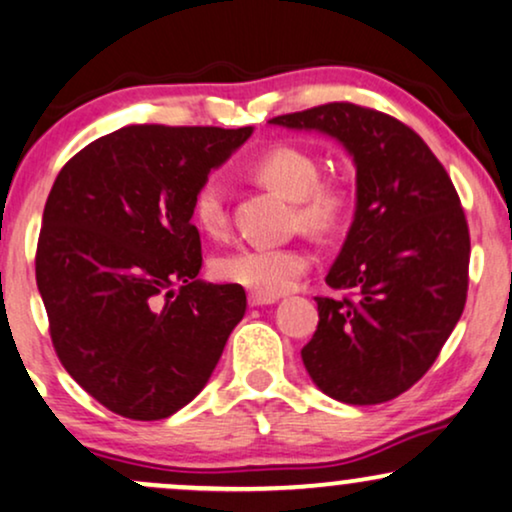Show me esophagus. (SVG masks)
I'll return each mask as SVG.
<instances>
[{"label":"esophagus","instance_id":"34e87169","mask_svg":"<svg viewBox=\"0 0 512 512\" xmlns=\"http://www.w3.org/2000/svg\"><path fill=\"white\" fill-rule=\"evenodd\" d=\"M277 296H266V294H256L251 292L249 294V306H268V304H275Z\"/></svg>","mask_w":512,"mask_h":512}]
</instances>
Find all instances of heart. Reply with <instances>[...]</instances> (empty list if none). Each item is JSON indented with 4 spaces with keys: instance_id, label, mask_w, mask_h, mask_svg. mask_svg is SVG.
Here are the masks:
<instances>
[{
    "instance_id": "1",
    "label": "heart",
    "mask_w": 512,
    "mask_h": 512,
    "mask_svg": "<svg viewBox=\"0 0 512 512\" xmlns=\"http://www.w3.org/2000/svg\"><path fill=\"white\" fill-rule=\"evenodd\" d=\"M251 175L289 201L296 223L311 235H332L351 211V194L339 180H320L318 161L304 149L280 144L251 163ZM192 218L206 235H225L230 225L225 189L220 180L201 182L192 197ZM311 258L299 246H242L216 258L213 275L227 285L277 296L292 289L306 273Z\"/></svg>"
}]
</instances>
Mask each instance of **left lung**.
<instances>
[{
  "mask_svg": "<svg viewBox=\"0 0 512 512\" xmlns=\"http://www.w3.org/2000/svg\"><path fill=\"white\" fill-rule=\"evenodd\" d=\"M320 130L356 163V216L315 296L318 330L301 358L332 399H396L432 368L468 299L470 230L458 192L432 149L389 113L351 102L275 116Z\"/></svg>",
  "mask_w": 512,
  "mask_h": 512,
  "instance_id": "8db88e82",
  "label": "left lung"
}]
</instances>
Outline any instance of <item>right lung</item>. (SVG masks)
I'll use <instances>...</instances> for the list:
<instances>
[{"label": "right lung", "mask_w": 512, "mask_h": 512, "mask_svg": "<svg viewBox=\"0 0 512 512\" xmlns=\"http://www.w3.org/2000/svg\"><path fill=\"white\" fill-rule=\"evenodd\" d=\"M251 128L125 125L80 149L42 213L35 277L56 356L111 413L163 420L204 389L244 318L199 280L192 197Z\"/></svg>", "instance_id": "right-lung-1"}]
</instances>
